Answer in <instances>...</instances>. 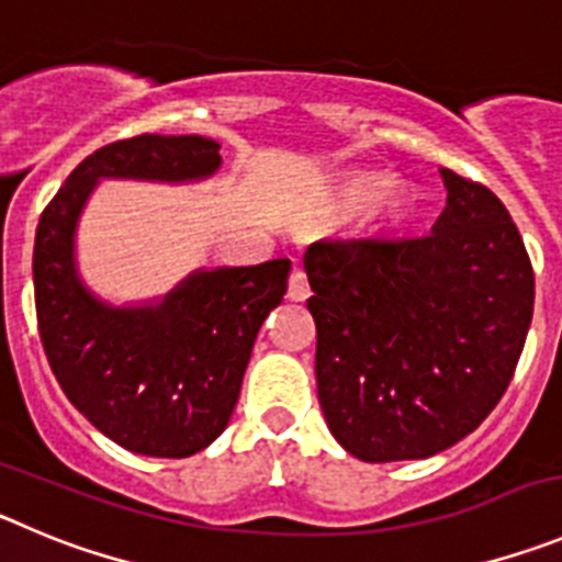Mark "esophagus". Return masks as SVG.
Masks as SVG:
<instances>
[{
	"mask_svg": "<svg viewBox=\"0 0 562 562\" xmlns=\"http://www.w3.org/2000/svg\"><path fill=\"white\" fill-rule=\"evenodd\" d=\"M308 295H312V290H308L306 272H303V267L295 265L290 272V290H286V297H290V301H306Z\"/></svg>",
	"mask_w": 562,
	"mask_h": 562,
	"instance_id": "1",
	"label": "esophagus"
}]
</instances>
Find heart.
Instances as JSON below:
<instances>
[{
	"mask_svg": "<svg viewBox=\"0 0 562 562\" xmlns=\"http://www.w3.org/2000/svg\"><path fill=\"white\" fill-rule=\"evenodd\" d=\"M393 187V180L387 175L379 172H353L345 175L337 187L328 194L326 214L331 217H345L359 209H368V223L373 228H384V225H395L404 220L409 200L404 192Z\"/></svg>",
	"mask_w": 562,
	"mask_h": 562,
	"instance_id": "1",
	"label": "heart"
}]
</instances>
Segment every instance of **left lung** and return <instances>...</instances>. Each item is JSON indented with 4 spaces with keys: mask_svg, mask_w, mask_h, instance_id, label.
Masks as SVG:
<instances>
[{
    "mask_svg": "<svg viewBox=\"0 0 562 562\" xmlns=\"http://www.w3.org/2000/svg\"><path fill=\"white\" fill-rule=\"evenodd\" d=\"M429 236L321 239L303 256L317 398L348 454L424 460L502 401L532 323L535 272L502 200L440 169Z\"/></svg>",
    "mask_w": 562,
    "mask_h": 562,
    "instance_id": "obj_1",
    "label": "left lung"
}]
</instances>
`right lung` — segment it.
Masks as SVG:
<instances>
[{
	"mask_svg": "<svg viewBox=\"0 0 562 562\" xmlns=\"http://www.w3.org/2000/svg\"><path fill=\"white\" fill-rule=\"evenodd\" d=\"M220 144L203 136L122 138L77 164L35 231V315L66 398L122 449L180 460L228 426L256 334L284 301L290 259L198 270L161 303L108 306L75 267V228L100 178L200 180Z\"/></svg>",
	"mask_w": 562,
	"mask_h": 562,
	"instance_id": "right-lung-1",
	"label": "right lung"
}]
</instances>
